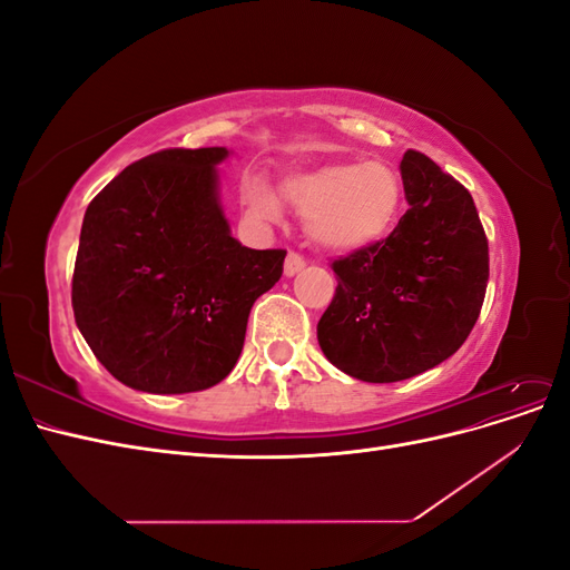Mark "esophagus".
Wrapping results in <instances>:
<instances>
[{"label":"esophagus","mask_w":570,"mask_h":570,"mask_svg":"<svg viewBox=\"0 0 570 570\" xmlns=\"http://www.w3.org/2000/svg\"><path fill=\"white\" fill-rule=\"evenodd\" d=\"M304 266H306L304 256L297 254V252H289L287 258H285V275H295V273H299Z\"/></svg>","instance_id":"esophagus-1"}]
</instances>
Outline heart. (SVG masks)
I'll use <instances>...</instances> for the list:
<instances>
[{"mask_svg":"<svg viewBox=\"0 0 570 570\" xmlns=\"http://www.w3.org/2000/svg\"><path fill=\"white\" fill-rule=\"evenodd\" d=\"M283 197L304 214V226L316 245L356 249L383 237L400 209L402 187L383 164L331 161L292 174ZM243 204L258 220H278L281 202L262 180H245Z\"/></svg>","mask_w":570,"mask_h":570,"instance_id":"b5f03b06","label":"heart"}]
</instances>
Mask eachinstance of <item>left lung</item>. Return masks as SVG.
<instances>
[{"label":"left lung","mask_w":570,"mask_h":570,"mask_svg":"<svg viewBox=\"0 0 570 570\" xmlns=\"http://www.w3.org/2000/svg\"><path fill=\"white\" fill-rule=\"evenodd\" d=\"M406 214L373 245L333 262L337 287L318 321L333 366L396 383L450 358L471 335L490 278L488 235L459 180L406 149Z\"/></svg>","instance_id":"left-lung-1"}]
</instances>
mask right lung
<instances>
[{
    "instance_id": "right-lung-1",
    "label": "right lung",
    "mask_w": 570,
    "mask_h": 570,
    "mask_svg": "<svg viewBox=\"0 0 570 570\" xmlns=\"http://www.w3.org/2000/svg\"><path fill=\"white\" fill-rule=\"evenodd\" d=\"M226 147L161 149L130 164L82 218L71 302L92 354L151 394L214 387L243 352L252 304L285 249H249L216 197Z\"/></svg>"
}]
</instances>
